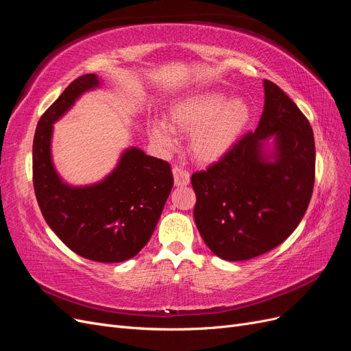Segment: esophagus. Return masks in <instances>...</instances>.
I'll list each match as a JSON object with an SVG mask.
<instances>
[{"label":"esophagus","mask_w":351,"mask_h":351,"mask_svg":"<svg viewBox=\"0 0 351 351\" xmlns=\"http://www.w3.org/2000/svg\"><path fill=\"white\" fill-rule=\"evenodd\" d=\"M173 176H174V184L177 187H183L190 183V174L186 171V169L174 167L173 168Z\"/></svg>","instance_id":"obj_1"}]
</instances>
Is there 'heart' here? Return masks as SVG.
Returning <instances> with one entry per match:
<instances>
[{
	"label": "heart",
	"instance_id": "heart-1",
	"mask_svg": "<svg viewBox=\"0 0 351 351\" xmlns=\"http://www.w3.org/2000/svg\"><path fill=\"white\" fill-rule=\"evenodd\" d=\"M250 120L252 108L244 99L227 101L221 92L200 90L174 101L167 110L165 121L147 123L146 132L164 149L174 145V133L190 134V156L202 165H210L236 146Z\"/></svg>",
	"mask_w": 351,
	"mask_h": 351
}]
</instances>
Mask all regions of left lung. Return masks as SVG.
Returning <instances> with one entry per match:
<instances>
[{"label":"left lung","mask_w":351,"mask_h":351,"mask_svg":"<svg viewBox=\"0 0 351 351\" xmlns=\"http://www.w3.org/2000/svg\"><path fill=\"white\" fill-rule=\"evenodd\" d=\"M258 129L206 171L192 176L193 217L206 246L226 261H247L277 247L300 224L315 184V139L299 107L263 80ZM274 137V151L264 142Z\"/></svg>","instance_id":"left-lung-1"}]
</instances>
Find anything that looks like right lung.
<instances>
[{
    "label": "right lung",
    "mask_w": 351,
    "mask_h": 351,
    "mask_svg": "<svg viewBox=\"0 0 351 351\" xmlns=\"http://www.w3.org/2000/svg\"><path fill=\"white\" fill-rule=\"evenodd\" d=\"M98 86L97 74H84L42 114L34 139V187L47 224L69 249L115 263L136 256L149 241L174 180L168 162L129 147L102 182L84 187L62 182L51 158L52 124Z\"/></svg>",
    "instance_id": "obj_1"
}]
</instances>
